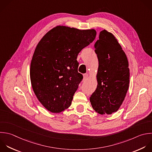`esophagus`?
Wrapping results in <instances>:
<instances>
[{
    "label": "esophagus",
    "mask_w": 152,
    "mask_h": 152,
    "mask_svg": "<svg viewBox=\"0 0 152 152\" xmlns=\"http://www.w3.org/2000/svg\"><path fill=\"white\" fill-rule=\"evenodd\" d=\"M83 77H84V80H86L87 77H88V74H83Z\"/></svg>",
    "instance_id": "obj_1"
}]
</instances>
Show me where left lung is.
Returning <instances> with one entry per match:
<instances>
[{
	"mask_svg": "<svg viewBox=\"0 0 152 152\" xmlns=\"http://www.w3.org/2000/svg\"><path fill=\"white\" fill-rule=\"evenodd\" d=\"M94 48L99 61L97 86L90 101L96 112L111 114L119 109L128 89V61L114 36L105 30L100 31Z\"/></svg>",
	"mask_w": 152,
	"mask_h": 152,
	"instance_id": "1",
	"label": "left lung"
}]
</instances>
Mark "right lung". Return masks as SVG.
<instances>
[{"mask_svg": "<svg viewBox=\"0 0 152 152\" xmlns=\"http://www.w3.org/2000/svg\"><path fill=\"white\" fill-rule=\"evenodd\" d=\"M93 30L57 26L38 43L30 65L33 91L43 106L53 113L68 108L83 75L77 56L95 39Z\"/></svg>", "mask_w": 152, "mask_h": 152, "instance_id": "obj_1", "label": "right lung"}]
</instances>
